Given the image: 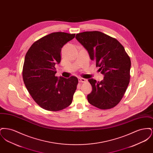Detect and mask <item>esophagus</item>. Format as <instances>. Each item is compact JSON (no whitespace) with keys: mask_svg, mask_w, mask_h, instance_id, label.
<instances>
[{"mask_svg":"<svg viewBox=\"0 0 153 153\" xmlns=\"http://www.w3.org/2000/svg\"><path fill=\"white\" fill-rule=\"evenodd\" d=\"M87 81V80L85 79H83V78H79V82L80 83H83V82H85Z\"/></svg>","mask_w":153,"mask_h":153,"instance_id":"34e87169","label":"esophagus"}]
</instances>
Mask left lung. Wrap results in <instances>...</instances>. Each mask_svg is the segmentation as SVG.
<instances>
[{
    "instance_id": "8db88e82",
    "label": "left lung",
    "mask_w": 153,
    "mask_h": 153,
    "mask_svg": "<svg viewBox=\"0 0 153 153\" xmlns=\"http://www.w3.org/2000/svg\"><path fill=\"white\" fill-rule=\"evenodd\" d=\"M76 38L104 75L100 82L93 79L88 80L92 91L88 95V101L99 109L114 108L122 100L130 82L129 56L116 38L100 31L80 33Z\"/></svg>"
}]
</instances>
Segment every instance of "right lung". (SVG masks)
<instances>
[{"mask_svg":"<svg viewBox=\"0 0 153 153\" xmlns=\"http://www.w3.org/2000/svg\"><path fill=\"white\" fill-rule=\"evenodd\" d=\"M74 36L75 34L53 33L34 42L26 54L23 82L33 100L43 109L58 111L72 102L78 79L75 76L58 79L55 65L61 61V48Z\"/></svg>","mask_w":153,"mask_h":153,"instance_id":"add662e5","label":"right lung"}]
</instances>
